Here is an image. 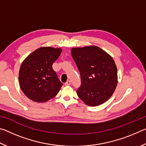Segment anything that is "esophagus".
<instances>
[{
	"label": "esophagus",
	"mask_w": 146,
	"mask_h": 146,
	"mask_svg": "<svg viewBox=\"0 0 146 146\" xmlns=\"http://www.w3.org/2000/svg\"><path fill=\"white\" fill-rule=\"evenodd\" d=\"M71 80H68L67 82L65 83V85L66 86H70V85H71Z\"/></svg>",
	"instance_id": "esophagus-1"
}]
</instances>
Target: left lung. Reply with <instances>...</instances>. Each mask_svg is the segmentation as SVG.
I'll return each instance as SVG.
<instances>
[{"instance_id":"obj_1","label":"left lung","mask_w":146,"mask_h":146,"mask_svg":"<svg viewBox=\"0 0 146 146\" xmlns=\"http://www.w3.org/2000/svg\"><path fill=\"white\" fill-rule=\"evenodd\" d=\"M71 52L80 73L81 86L76 90L78 97L90 106L106 102L118 82L117 68L112 56L96 46L73 48Z\"/></svg>"}]
</instances>
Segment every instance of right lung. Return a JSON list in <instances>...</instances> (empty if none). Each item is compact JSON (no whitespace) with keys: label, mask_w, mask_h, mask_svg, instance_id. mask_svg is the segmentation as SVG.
<instances>
[{"label":"right lung","mask_w":146,"mask_h":146,"mask_svg":"<svg viewBox=\"0 0 146 146\" xmlns=\"http://www.w3.org/2000/svg\"><path fill=\"white\" fill-rule=\"evenodd\" d=\"M62 49L41 47L24 59L20 68V88L29 99L45 102L57 95L62 86L52 65Z\"/></svg>","instance_id":"add662e5"}]
</instances>
